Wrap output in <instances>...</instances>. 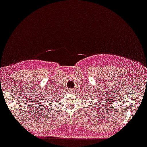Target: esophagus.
Segmentation results:
<instances>
[{
	"instance_id": "esophagus-1",
	"label": "esophagus",
	"mask_w": 147,
	"mask_h": 147,
	"mask_svg": "<svg viewBox=\"0 0 147 147\" xmlns=\"http://www.w3.org/2000/svg\"><path fill=\"white\" fill-rule=\"evenodd\" d=\"M70 91L71 92V93H73V92L75 91V90H74V89H70Z\"/></svg>"
}]
</instances>
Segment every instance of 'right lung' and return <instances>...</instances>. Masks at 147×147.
<instances>
[{
	"mask_svg": "<svg viewBox=\"0 0 147 147\" xmlns=\"http://www.w3.org/2000/svg\"><path fill=\"white\" fill-rule=\"evenodd\" d=\"M52 95H53V94H52Z\"/></svg>",
	"mask_w": 147,
	"mask_h": 147,
	"instance_id": "right-lung-1",
	"label": "right lung"
}]
</instances>
